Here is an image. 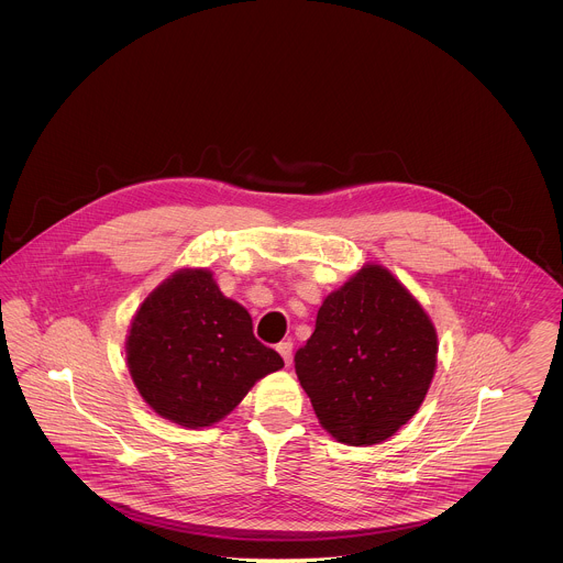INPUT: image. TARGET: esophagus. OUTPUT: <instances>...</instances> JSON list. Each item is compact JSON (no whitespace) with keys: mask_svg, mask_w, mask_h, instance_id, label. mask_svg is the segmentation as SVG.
<instances>
[{"mask_svg":"<svg viewBox=\"0 0 563 563\" xmlns=\"http://www.w3.org/2000/svg\"><path fill=\"white\" fill-rule=\"evenodd\" d=\"M277 351H279V355L284 357L286 366H290V362H292V342H290V340L279 342V344H277Z\"/></svg>","mask_w":563,"mask_h":563,"instance_id":"esophagus-1","label":"esophagus"}]
</instances>
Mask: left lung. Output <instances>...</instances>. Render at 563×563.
Instances as JSON below:
<instances>
[{"instance_id":"left-lung-1","label":"left lung","mask_w":563,"mask_h":563,"mask_svg":"<svg viewBox=\"0 0 563 563\" xmlns=\"http://www.w3.org/2000/svg\"><path fill=\"white\" fill-rule=\"evenodd\" d=\"M435 357L438 335L420 303L390 271L368 264L322 301L295 368L322 427L371 446L418 411Z\"/></svg>"}]
</instances>
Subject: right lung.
I'll use <instances>...</instances> for the list:
<instances>
[{
	"label": "right lung",
	"instance_id": "1",
	"mask_svg": "<svg viewBox=\"0 0 563 563\" xmlns=\"http://www.w3.org/2000/svg\"><path fill=\"white\" fill-rule=\"evenodd\" d=\"M125 346L141 397L188 429L219 422L257 379L284 366L253 335L249 312L203 268L161 284L136 312Z\"/></svg>",
	"mask_w": 563,
	"mask_h": 563
}]
</instances>
